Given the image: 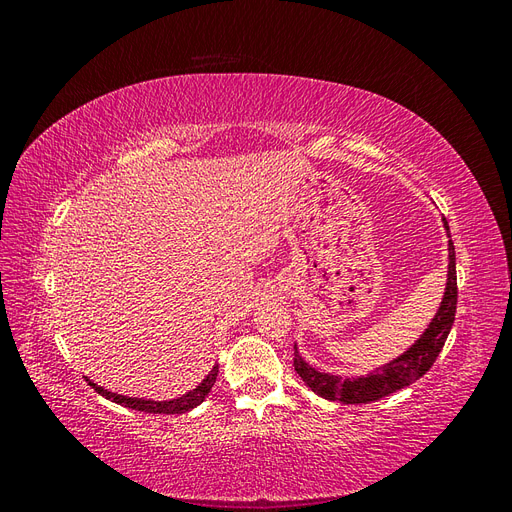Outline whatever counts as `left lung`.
Wrapping results in <instances>:
<instances>
[{
  "label": "left lung",
  "mask_w": 512,
  "mask_h": 512,
  "mask_svg": "<svg viewBox=\"0 0 512 512\" xmlns=\"http://www.w3.org/2000/svg\"><path fill=\"white\" fill-rule=\"evenodd\" d=\"M444 228L448 232L446 220H444ZM455 312H457L455 245L451 239H448V275H446L442 303L438 307L436 316H433L431 322L427 324L423 335L418 337L404 354H399L397 359L378 367L374 374L342 378V376L327 374V371H318L316 367L305 363L301 359L297 346H294V371H297L309 389L324 399L339 401V404H369V401H378L395 391L406 389V386H410L412 382H416L418 378L427 374L429 367L436 363L448 333L453 329Z\"/></svg>",
  "instance_id": "left-lung-1"
}]
</instances>
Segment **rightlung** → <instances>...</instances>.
<instances>
[{"instance_id":"add662e5","label":"right lung","mask_w":512,"mask_h":512,"mask_svg":"<svg viewBox=\"0 0 512 512\" xmlns=\"http://www.w3.org/2000/svg\"><path fill=\"white\" fill-rule=\"evenodd\" d=\"M215 378H218V365H213V369L205 376V380L196 386V389H192L190 393H185V395H181V397H177V399H166V401L119 395V393H111V391L102 389V386L96 384L94 380L87 378V382H89L91 386H94V389H96L102 397L115 401V404H119V406H126V408H132V410H141V412H149V414H183V412H190V410L196 408L198 404H203L205 397H207V395L211 393V389H213Z\"/></svg>"}]
</instances>
